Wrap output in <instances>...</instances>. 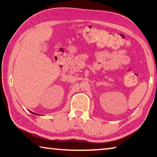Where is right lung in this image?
Returning <instances> with one entry per match:
<instances>
[{"mask_svg": "<svg viewBox=\"0 0 157 157\" xmlns=\"http://www.w3.org/2000/svg\"><path fill=\"white\" fill-rule=\"evenodd\" d=\"M31 113H34V114H35V115H38V114H36V113H33V112H31Z\"/></svg>", "mask_w": 157, "mask_h": 157, "instance_id": "right-lung-1", "label": "right lung"}]
</instances>
